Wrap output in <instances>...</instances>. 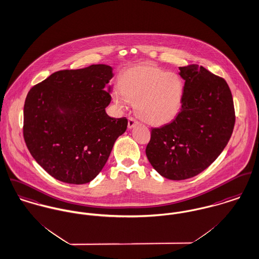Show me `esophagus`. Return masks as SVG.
I'll list each match as a JSON object with an SVG mask.
<instances>
[{
	"mask_svg": "<svg viewBox=\"0 0 259 259\" xmlns=\"http://www.w3.org/2000/svg\"><path fill=\"white\" fill-rule=\"evenodd\" d=\"M138 123H139V122H138V120H137L136 118H128L127 127H128V128H133V127H135V126H136Z\"/></svg>",
	"mask_w": 259,
	"mask_h": 259,
	"instance_id": "esophagus-1",
	"label": "esophagus"
}]
</instances>
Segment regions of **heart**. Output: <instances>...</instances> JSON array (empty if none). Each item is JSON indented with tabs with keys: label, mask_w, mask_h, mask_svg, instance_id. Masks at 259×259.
<instances>
[{
	"label": "heart",
	"mask_w": 259,
	"mask_h": 259,
	"mask_svg": "<svg viewBox=\"0 0 259 259\" xmlns=\"http://www.w3.org/2000/svg\"><path fill=\"white\" fill-rule=\"evenodd\" d=\"M184 84L175 73L153 64H141L124 71L114 91L115 103L125 107L136 103L137 115L152 125H162L175 118L182 105Z\"/></svg>",
	"instance_id": "b5f03b06"
}]
</instances>
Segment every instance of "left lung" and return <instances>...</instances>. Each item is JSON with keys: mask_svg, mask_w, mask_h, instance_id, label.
Segmentation results:
<instances>
[{"mask_svg": "<svg viewBox=\"0 0 259 259\" xmlns=\"http://www.w3.org/2000/svg\"><path fill=\"white\" fill-rule=\"evenodd\" d=\"M185 80L182 106L171 122L151 130L145 153L170 180H185L208 168L230 141L235 116L226 80L203 66L179 67Z\"/></svg>", "mask_w": 259, "mask_h": 259, "instance_id": "obj_1", "label": "left lung"}]
</instances>
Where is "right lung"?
<instances>
[{
    "instance_id": "obj_1",
    "label": "right lung",
    "mask_w": 259,
    "mask_h": 259,
    "mask_svg": "<svg viewBox=\"0 0 259 259\" xmlns=\"http://www.w3.org/2000/svg\"><path fill=\"white\" fill-rule=\"evenodd\" d=\"M113 68L93 64L60 70L33 86L24 107V138L49 175L69 184L92 181L106 164L114 143L127 126L111 118Z\"/></svg>"
}]
</instances>
